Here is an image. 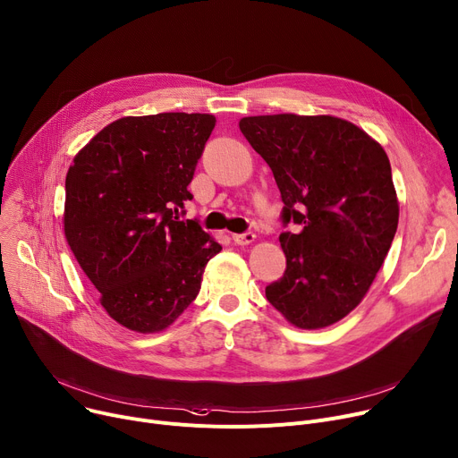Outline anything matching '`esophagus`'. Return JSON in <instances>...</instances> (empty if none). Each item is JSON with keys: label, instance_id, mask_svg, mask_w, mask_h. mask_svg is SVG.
Wrapping results in <instances>:
<instances>
[{"label": "esophagus", "instance_id": "34e87169", "mask_svg": "<svg viewBox=\"0 0 458 458\" xmlns=\"http://www.w3.org/2000/svg\"><path fill=\"white\" fill-rule=\"evenodd\" d=\"M232 239H233L235 245L245 247V245H250V242H254V241H256V233H254V232H245V233H233V235H232Z\"/></svg>", "mask_w": 458, "mask_h": 458}]
</instances>
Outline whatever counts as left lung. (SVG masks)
<instances>
[{
	"mask_svg": "<svg viewBox=\"0 0 458 458\" xmlns=\"http://www.w3.org/2000/svg\"><path fill=\"white\" fill-rule=\"evenodd\" d=\"M239 129L282 193L284 276L267 300L293 326L318 329L369 293L398 230L400 206L386 152L333 115H250Z\"/></svg>",
	"mask_w": 458,
	"mask_h": 458,
	"instance_id": "left-lung-1",
	"label": "left lung"
}]
</instances>
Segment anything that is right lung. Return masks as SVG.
Here are the masks:
<instances>
[{"mask_svg":"<svg viewBox=\"0 0 458 458\" xmlns=\"http://www.w3.org/2000/svg\"><path fill=\"white\" fill-rule=\"evenodd\" d=\"M211 114L129 115L79 150L66 174L64 233L101 306L121 326L157 333L200 291L221 245L180 221Z\"/></svg>","mask_w":458,"mask_h":458,"instance_id":"1","label":"right lung"}]
</instances>
